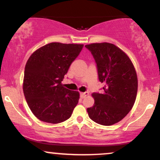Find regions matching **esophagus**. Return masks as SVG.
Segmentation results:
<instances>
[{
	"instance_id": "esophagus-1",
	"label": "esophagus",
	"mask_w": 160,
	"mask_h": 160,
	"mask_svg": "<svg viewBox=\"0 0 160 160\" xmlns=\"http://www.w3.org/2000/svg\"><path fill=\"white\" fill-rule=\"evenodd\" d=\"M89 92H80V97H81L82 98H85L86 96H87V95H89Z\"/></svg>"
}]
</instances>
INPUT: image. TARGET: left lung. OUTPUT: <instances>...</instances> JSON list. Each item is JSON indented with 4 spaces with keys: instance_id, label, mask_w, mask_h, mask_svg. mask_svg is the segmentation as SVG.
<instances>
[{
    "instance_id": "obj_1",
    "label": "left lung",
    "mask_w": 160,
    "mask_h": 160,
    "mask_svg": "<svg viewBox=\"0 0 160 160\" xmlns=\"http://www.w3.org/2000/svg\"><path fill=\"white\" fill-rule=\"evenodd\" d=\"M97 65L103 92H93L95 103L87 108L89 118L103 126L120 122L131 111L138 92L136 71L122 49L109 43L86 45Z\"/></svg>"
}]
</instances>
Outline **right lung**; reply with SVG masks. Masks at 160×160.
Here are the masks:
<instances>
[{
    "label": "right lung",
    "instance_id": "obj_1",
    "mask_svg": "<svg viewBox=\"0 0 160 160\" xmlns=\"http://www.w3.org/2000/svg\"><path fill=\"white\" fill-rule=\"evenodd\" d=\"M83 44L50 43L37 49L27 61L23 92L38 119L59 123L71 117L80 94L64 87L62 81Z\"/></svg>",
    "mask_w": 160,
    "mask_h": 160
}]
</instances>
